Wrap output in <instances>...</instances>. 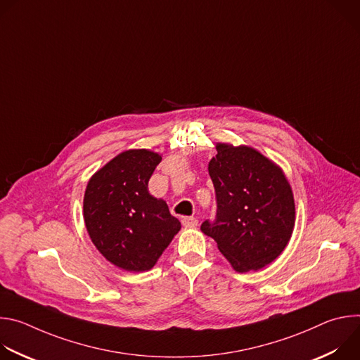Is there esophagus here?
<instances>
[{"label": "esophagus", "mask_w": 360, "mask_h": 360, "mask_svg": "<svg viewBox=\"0 0 360 360\" xmlns=\"http://www.w3.org/2000/svg\"><path fill=\"white\" fill-rule=\"evenodd\" d=\"M182 225L185 228H193L198 225V219L196 218H192V217H184L182 218Z\"/></svg>", "instance_id": "obj_1"}]
</instances>
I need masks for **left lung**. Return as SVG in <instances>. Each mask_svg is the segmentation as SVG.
Returning a JSON list of instances; mask_svg holds the SVG:
<instances>
[{"instance_id":"left-lung-1","label":"left lung","mask_w":360,"mask_h":360,"mask_svg":"<svg viewBox=\"0 0 360 360\" xmlns=\"http://www.w3.org/2000/svg\"><path fill=\"white\" fill-rule=\"evenodd\" d=\"M208 171L217 215L200 231L215 239L236 272L259 271L288 245L295 225V200L282 169L249 146L217 145Z\"/></svg>"}]
</instances>
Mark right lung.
I'll use <instances>...</instances> for the list:
<instances>
[{
  "label": "right lung",
  "instance_id": "add662e5",
  "mask_svg": "<svg viewBox=\"0 0 360 360\" xmlns=\"http://www.w3.org/2000/svg\"><path fill=\"white\" fill-rule=\"evenodd\" d=\"M161 155L146 149L120 153L88 182L84 221L92 243L115 266L149 271L181 229L162 199L148 192Z\"/></svg>",
  "mask_w": 360,
  "mask_h": 360
}]
</instances>
